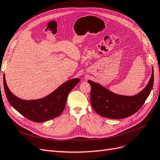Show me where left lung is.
<instances>
[{
    "instance_id": "left-lung-1",
    "label": "left lung",
    "mask_w": 160,
    "mask_h": 160,
    "mask_svg": "<svg viewBox=\"0 0 160 160\" xmlns=\"http://www.w3.org/2000/svg\"><path fill=\"white\" fill-rule=\"evenodd\" d=\"M90 103L95 112L101 116L110 119H123L139 110L148 98L153 84V69L148 84L134 96H122L111 92L92 80Z\"/></svg>"
}]
</instances>
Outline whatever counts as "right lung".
<instances>
[{
  "label": "right lung",
  "mask_w": 160,
  "mask_h": 160,
  "mask_svg": "<svg viewBox=\"0 0 160 160\" xmlns=\"http://www.w3.org/2000/svg\"><path fill=\"white\" fill-rule=\"evenodd\" d=\"M79 82V78L69 80L42 98L25 100L19 98L10 91L5 75L3 76L5 94L10 104L23 116L35 122H44L59 116L64 109L70 92Z\"/></svg>",
  "instance_id": "right-lung-1"
}]
</instances>
